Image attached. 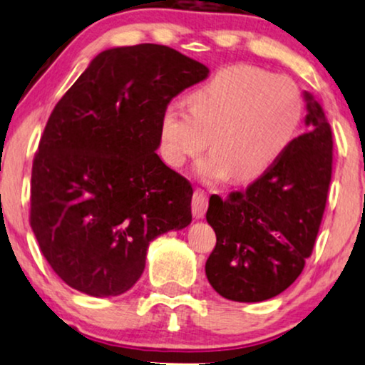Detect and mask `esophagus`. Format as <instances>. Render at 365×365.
<instances>
[{
  "instance_id": "1",
  "label": "esophagus",
  "mask_w": 365,
  "mask_h": 365,
  "mask_svg": "<svg viewBox=\"0 0 365 365\" xmlns=\"http://www.w3.org/2000/svg\"><path fill=\"white\" fill-rule=\"evenodd\" d=\"M207 205H209V195L200 188H197L193 192V198H192V212L195 219H202L207 212Z\"/></svg>"
}]
</instances>
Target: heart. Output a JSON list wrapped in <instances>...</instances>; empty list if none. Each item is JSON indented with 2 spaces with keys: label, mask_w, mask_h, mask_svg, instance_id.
<instances>
[{
  "label": "heart",
  "mask_w": 365,
  "mask_h": 365,
  "mask_svg": "<svg viewBox=\"0 0 365 365\" xmlns=\"http://www.w3.org/2000/svg\"><path fill=\"white\" fill-rule=\"evenodd\" d=\"M187 103L188 110L168 104L161 113L160 153L168 167L182 168L210 138L214 151L198 165L204 180L259 178L292 145L303 116L297 82L247 63L220 68Z\"/></svg>",
  "instance_id": "obj_1"
}]
</instances>
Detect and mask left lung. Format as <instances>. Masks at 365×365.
I'll return each instance as SVG.
<instances>
[{
    "label": "left lung",
    "instance_id": "1",
    "mask_svg": "<svg viewBox=\"0 0 365 365\" xmlns=\"http://www.w3.org/2000/svg\"><path fill=\"white\" fill-rule=\"evenodd\" d=\"M305 135L246 193L212 195L207 222L217 242L205 274L220 297L241 303L283 293L315 244L331 178V131L320 103L303 92Z\"/></svg>",
    "mask_w": 365,
    "mask_h": 365
}]
</instances>
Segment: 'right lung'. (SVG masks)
<instances>
[{
    "instance_id": "1",
    "label": "right lung",
    "mask_w": 365,
    "mask_h": 365,
    "mask_svg": "<svg viewBox=\"0 0 365 365\" xmlns=\"http://www.w3.org/2000/svg\"><path fill=\"white\" fill-rule=\"evenodd\" d=\"M207 76L204 63L165 45L114 47L55 106L31 170L30 225L71 288L126 293L150 242L192 222V185L156 150L163 109Z\"/></svg>"
}]
</instances>
